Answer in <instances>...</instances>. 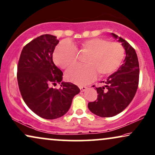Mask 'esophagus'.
Listing matches in <instances>:
<instances>
[{
	"label": "esophagus",
	"instance_id": "1",
	"mask_svg": "<svg viewBox=\"0 0 155 155\" xmlns=\"http://www.w3.org/2000/svg\"><path fill=\"white\" fill-rule=\"evenodd\" d=\"M79 87L81 92H84L85 90H86V89H87V87H86V86H80Z\"/></svg>",
	"mask_w": 155,
	"mask_h": 155
}]
</instances>
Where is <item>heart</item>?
<instances>
[{"mask_svg":"<svg viewBox=\"0 0 155 155\" xmlns=\"http://www.w3.org/2000/svg\"><path fill=\"white\" fill-rule=\"evenodd\" d=\"M76 48L81 53H87L85 65H75L66 72L69 81L78 85L88 83L98 75L104 77L117 69L124 55L120 44L108 42L102 38H92L82 41L75 47L68 41L60 42L56 47L53 59L56 65L63 69L70 67L77 61Z\"/></svg>","mask_w":155,"mask_h":155,"instance_id":"heart-1","label":"heart"}]
</instances>
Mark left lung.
I'll return each instance as SVG.
<instances>
[{
  "instance_id": "8db88e82",
  "label": "left lung",
  "mask_w": 155,
  "mask_h": 155,
  "mask_svg": "<svg viewBox=\"0 0 155 155\" xmlns=\"http://www.w3.org/2000/svg\"><path fill=\"white\" fill-rule=\"evenodd\" d=\"M111 35L122 44L126 56L117 71L102 82L105 85L96 87L97 100L88 103L90 111L102 117H113L123 111L134 98L139 83V62L135 51L125 40L112 33Z\"/></svg>"
}]
</instances>
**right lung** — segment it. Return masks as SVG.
I'll list each match as a JSON object with an SVG mask.
<instances>
[{"label": "right lung", "instance_id": "obj_1", "mask_svg": "<svg viewBox=\"0 0 155 155\" xmlns=\"http://www.w3.org/2000/svg\"><path fill=\"white\" fill-rule=\"evenodd\" d=\"M59 43L56 36L45 34L35 38L22 50L17 79L22 97L36 114L47 120L63 116L80 91L77 85L63 82V72L54 64L53 54ZM57 83L62 87H51Z\"/></svg>", "mask_w": 155, "mask_h": 155}]
</instances>
